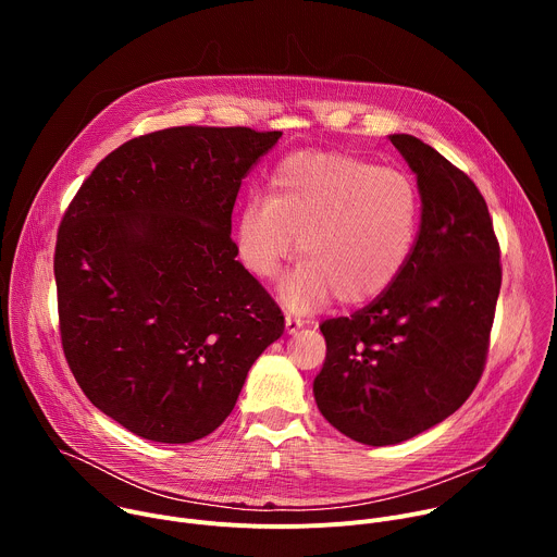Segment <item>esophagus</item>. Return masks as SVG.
<instances>
[{
  "instance_id": "obj_1",
  "label": "esophagus",
  "mask_w": 557,
  "mask_h": 557,
  "mask_svg": "<svg viewBox=\"0 0 557 557\" xmlns=\"http://www.w3.org/2000/svg\"><path fill=\"white\" fill-rule=\"evenodd\" d=\"M284 322H286V333H288V335L297 333V331L304 326V322L299 320V317H295V314H286Z\"/></svg>"
}]
</instances>
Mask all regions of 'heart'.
Returning <instances> with one entry per match:
<instances>
[{
  "label": "heart",
  "mask_w": 557,
  "mask_h": 557,
  "mask_svg": "<svg viewBox=\"0 0 557 557\" xmlns=\"http://www.w3.org/2000/svg\"><path fill=\"white\" fill-rule=\"evenodd\" d=\"M421 220L419 189L401 170L374 168L342 151H297L235 218V256L256 280H271L299 251L284 280L290 308L333 295L344 306L385 293L406 269Z\"/></svg>",
  "instance_id": "1"
}]
</instances>
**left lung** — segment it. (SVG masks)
Returning <instances> with one entry per match:
<instances>
[{"label":"left lung","mask_w":557,"mask_h":557,"mask_svg":"<svg viewBox=\"0 0 557 557\" xmlns=\"http://www.w3.org/2000/svg\"><path fill=\"white\" fill-rule=\"evenodd\" d=\"M389 140L417 174V243L385 293L320 326L326 361L312 383L324 419L372 447L408 441L469 399L485 370L503 282L479 187L417 136Z\"/></svg>","instance_id":"8db88e82"}]
</instances>
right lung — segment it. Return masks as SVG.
I'll list each match as a JSON object with an SVG mask.
<instances>
[{"label": "right lung", "instance_id": "1", "mask_svg": "<svg viewBox=\"0 0 557 557\" xmlns=\"http://www.w3.org/2000/svg\"><path fill=\"white\" fill-rule=\"evenodd\" d=\"M282 132L170 127L108 153L72 198L54 280L65 361L84 394L156 443L231 414L284 314L235 260L243 178Z\"/></svg>", "mask_w": 557, "mask_h": 557}]
</instances>
